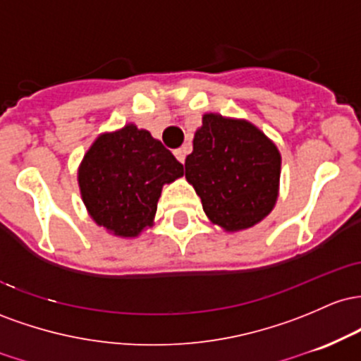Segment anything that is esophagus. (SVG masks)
Returning <instances> with one entry per match:
<instances>
[{
    "label": "esophagus",
    "mask_w": 361,
    "mask_h": 361,
    "mask_svg": "<svg viewBox=\"0 0 361 361\" xmlns=\"http://www.w3.org/2000/svg\"><path fill=\"white\" fill-rule=\"evenodd\" d=\"M173 155H176V159L180 161V164H184L185 161V155H188V148H179L173 152Z\"/></svg>",
    "instance_id": "obj_1"
}]
</instances>
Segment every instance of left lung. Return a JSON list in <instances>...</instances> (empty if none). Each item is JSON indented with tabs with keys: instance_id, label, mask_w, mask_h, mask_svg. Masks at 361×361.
Instances as JSON below:
<instances>
[{
	"instance_id": "obj_1",
	"label": "left lung",
	"mask_w": 361,
	"mask_h": 361,
	"mask_svg": "<svg viewBox=\"0 0 361 361\" xmlns=\"http://www.w3.org/2000/svg\"><path fill=\"white\" fill-rule=\"evenodd\" d=\"M281 157L252 124L206 114L185 159V179L221 228H250L273 209Z\"/></svg>"
}]
</instances>
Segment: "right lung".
<instances>
[{"instance_id": "add662e5", "label": "right lung", "mask_w": 361, "mask_h": 361, "mask_svg": "<svg viewBox=\"0 0 361 361\" xmlns=\"http://www.w3.org/2000/svg\"><path fill=\"white\" fill-rule=\"evenodd\" d=\"M184 176V167L160 141L133 124L102 135L88 149L78 172L80 191L92 218L109 232L136 237L157 213L164 184Z\"/></svg>"}]
</instances>
